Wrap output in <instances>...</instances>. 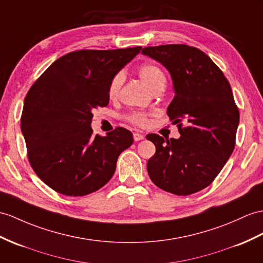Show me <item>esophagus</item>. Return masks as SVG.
I'll return each instance as SVG.
<instances>
[{
  "mask_svg": "<svg viewBox=\"0 0 263 263\" xmlns=\"http://www.w3.org/2000/svg\"><path fill=\"white\" fill-rule=\"evenodd\" d=\"M142 139H144V135L139 133H134V140H135V142H139V140Z\"/></svg>",
  "mask_w": 263,
  "mask_h": 263,
  "instance_id": "34e87169",
  "label": "esophagus"
}]
</instances>
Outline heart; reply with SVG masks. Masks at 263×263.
Listing matches in <instances>:
<instances>
[{
    "instance_id": "1",
    "label": "heart",
    "mask_w": 263,
    "mask_h": 263,
    "mask_svg": "<svg viewBox=\"0 0 263 263\" xmlns=\"http://www.w3.org/2000/svg\"><path fill=\"white\" fill-rule=\"evenodd\" d=\"M138 74L140 79L144 81L145 85L148 87L151 90H155L158 87H165L166 83V77L163 72V70L158 66L154 65V63H145V65L140 66L138 69ZM124 81V73L118 72L111 79L109 87H108V96L110 98H116L120 87L123 85ZM127 119L130 121V123L138 125V126H144L146 124V115L143 112H132L128 115Z\"/></svg>"
}]
</instances>
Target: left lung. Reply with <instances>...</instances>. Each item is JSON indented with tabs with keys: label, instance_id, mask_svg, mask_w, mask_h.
Wrapping results in <instances>:
<instances>
[{
	"label": "left lung",
	"instance_id": "1",
	"mask_svg": "<svg viewBox=\"0 0 263 263\" xmlns=\"http://www.w3.org/2000/svg\"><path fill=\"white\" fill-rule=\"evenodd\" d=\"M142 53L168 70L175 96L167 115L181 134L166 140L156 134L146 136L156 146L147 172L156 186L172 194L196 193L214 181L234 149L240 114L231 86L194 47L166 44L144 48Z\"/></svg>",
	"mask_w": 263,
	"mask_h": 263
}]
</instances>
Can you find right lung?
I'll list each match as a JSON object with an SVG mask.
<instances>
[{"label":"right lung","instance_id":"add662e5","mask_svg":"<svg viewBox=\"0 0 263 263\" xmlns=\"http://www.w3.org/2000/svg\"><path fill=\"white\" fill-rule=\"evenodd\" d=\"M142 47L80 50L55 60L24 99L21 130L35 174L55 192L83 196L101 189L116 171L133 134L123 127L93 135L92 110L109 102L114 76Z\"/></svg>","mask_w":263,"mask_h":263}]
</instances>
